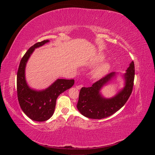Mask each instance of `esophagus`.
Returning <instances> with one entry per match:
<instances>
[{"label": "esophagus", "mask_w": 155, "mask_h": 155, "mask_svg": "<svg viewBox=\"0 0 155 155\" xmlns=\"http://www.w3.org/2000/svg\"><path fill=\"white\" fill-rule=\"evenodd\" d=\"M76 88L77 89H81L82 87H83V85H77L76 86Z\"/></svg>", "instance_id": "34e87169"}]
</instances>
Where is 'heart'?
Segmentation results:
<instances>
[{
  "label": "heart",
  "mask_w": 155,
  "mask_h": 155,
  "mask_svg": "<svg viewBox=\"0 0 155 155\" xmlns=\"http://www.w3.org/2000/svg\"><path fill=\"white\" fill-rule=\"evenodd\" d=\"M103 59H104V57H103V56H100V57L97 59V61H101ZM109 66L107 63L103 64L96 68L94 72V76L96 78L101 77L102 76H104L105 74H106V72L108 71V70H109Z\"/></svg>",
  "instance_id": "1"
}]
</instances>
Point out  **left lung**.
<instances>
[{
	"instance_id": "left-lung-1",
	"label": "left lung",
	"mask_w": 155,
	"mask_h": 155,
	"mask_svg": "<svg viewBox=\"0 0 155 155\" xmlns=\"http://www.w3.org/2000/svg\"><path fill=\"white\" fill-rule=\"evenodd\" d=\"M125 74V86L115 97L105 99L101 96V87L115 76L111 72L95 82L91 87H82L79 92L77 108L81 114L92 119H102L114 114L128 100L133 91L134 79V63L131 62Z\"/></svg>"
}]
</instances>
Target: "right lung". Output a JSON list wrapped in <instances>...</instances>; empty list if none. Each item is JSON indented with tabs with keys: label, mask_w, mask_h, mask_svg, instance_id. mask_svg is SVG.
Segmentation results:
<instances>
[{
	"label": "right lung",
	"mask_w": 155,
	"mask_h": 155,
	"mask_svg": "<svg viewBox=\"0 0 155 155\" xmlns=\"http://www.w3.org/2000/svg\"><path fill=\"white\" fill-rule=\"evenodd\" d=\"M48 41L38 42L28 50L21 60L17 75V92L20 107L28 118L37 121H44L51 118L58 97L74 84V79H58L50 87L42 91L32 90L28 86L25 75L27 61L35 48Z\"/></svg>",
	"instance_id": "add662e5"
}]
</instances>
